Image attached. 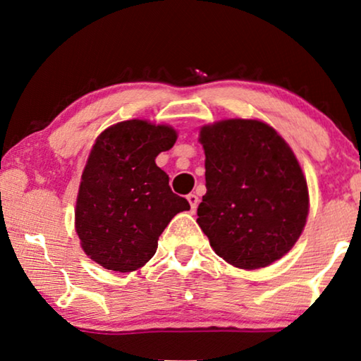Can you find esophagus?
<instances>
[{
    "label": "esophagus",
    "mask_w": 361,
    "mask_h": 361,
    "mask_svg": "<svg viewBox=\"0 0 361 361\" xmlns=\"http://www.w3.org/2000/svg\"><path fill=\"white\" fill-rule=\"evenodd\" d=\"M187 200H189V204H190V209H192V212H195L197 205H199V197H197L195 194H189V195H187Z\"/></svg>",
    "instance_id": "esophagus-1"
}]
</instances>
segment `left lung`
<instances>
[{
	"instance_id": "1",
	"label": "left lung",
	"mask_w": 361,
	"mask_h": 361,
	"mask_svg": "<svg viewBox=\"0 0 361 361\" xmlns=\"http://www.w3.org/2000/svg\"><path fill=\"white\" fill-rule=\"evenodd\" d=\"M207 194L197 224L226 263L259 269L288 253L302 233L309 190L298 159L259 120H221L200 128Z\"/></svg>"
}]
</instances>
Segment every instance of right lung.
<instances>
[{"instance_id": "obj_1", "label": "right lung", "mask_w": 361, "mask_h": 361, "mask_svg": "<svg viewBox=\"0 0 361 361\" xmlns=\"http://www.w3.org/2000/svg\"><path fill=\"white\" fill-rule=\"evenodd\" d=\"M176 140L174 128L146 120L116 123L95 140L82 172L75 231L85 255L105 269L142 268L174 215L190 209L156 166Z\"/></svg>"}]
</instances>
